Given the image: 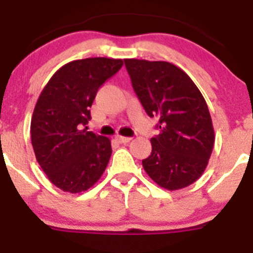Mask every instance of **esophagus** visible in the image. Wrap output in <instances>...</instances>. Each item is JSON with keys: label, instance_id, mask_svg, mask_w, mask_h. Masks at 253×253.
I'll return each mask as SVG.
<instances>
[{"label": "esophagus", "instance_id": "esophagus-1", "mask_svg": "<svg viewBox=\"0 0 253 253\" xmlns=\"http://www.w3.org/2000/svg\"><path fill=\"white\" fill-rule=\"evenodd\" d=\"M116 140H117L120 143H128L132 138L131 137H124V136H117V137H116Z\"/></svg>", "mask_w": 253, "mask_h": 253}]
</instances>
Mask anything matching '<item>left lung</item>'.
Returning <instances> with one entry per match:
<instances>
[{"instance_id":"1","label":"left lung","mask_w":253,"mask_h":253,"mask_svg":"<svg viewBox=\"0 0 253 253\" xmlns=\"http://www.w3.org/2000/svg\"><path fill=\"white\" fill-rule=\"evenodd\" d=\"M138 99L150 117L159 118V135L142 160L159 186L183 189L206 170L214 146V128L203 94L184 70L168 61L124 59Z\"/></svg>"}]
</instances>
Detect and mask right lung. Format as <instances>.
Wrapping results in <instances>:
<instances>
[{
  "instance_id": "add662e5",
  "label": "right lung",
  "mask_w": 253,
  "mask_h": 253,
  "mask_svg": "<svg viewBox=\"0 0 253 253\" xmlns=\"http://www.w3.org/2000/svg\"><path fill=\"white\" fill-rule=\"evenodd\" d=\"M122 59L87 58L54 73L31 117V143L51 183L68 193L88 190L110 161L111 140L87 131L97 90L121 69Z\"/></svg>"
}]
</instances>
